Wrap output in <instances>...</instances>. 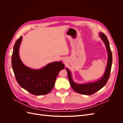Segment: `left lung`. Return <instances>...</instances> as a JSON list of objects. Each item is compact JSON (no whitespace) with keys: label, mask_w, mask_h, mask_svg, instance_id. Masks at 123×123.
I'll list each match as a JSON object with an SVG mask.
<instances>
[{"label":"left lung","mask_w":123,"mask_h":123,"mask_svg":"<svg viewBox=\"0 0 123 123\" xmlns=\"http://www.w3.org/2000/svg\"><path fill=\"white\" fill-rule=\"evenodd\" d=\"M99 36L101 37V39L105 43V46L108 51V62L106 69L105 71V74L100 80L95 81L94 83H91L86 84H77L73 82V81L71 78V73L70 71L66 69L68 73V79L70 81L71 86L73 90L80 94L84 95H92L94 93L99 90L103 87L105 86L107 84L108 80H109L110 76L111 66H112V52L110 48L109 41L107 39V36L104 34L103 33L100 32L99 33Z\"/></svg>","instance_id":"obj_1"}]
</instances>
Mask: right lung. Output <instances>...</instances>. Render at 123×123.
Listing matches in <instances>:
<instances>
[{
	"label": "right lung",
	"instance_id": "1",
	"mask_svg": "<svg viewBox=\"0 0 123 123\" xmlns=\"http://www.w3.org/2000/svg\"><path fill=\"white\" fill-rule=\"evenodd\" d=\"M23 37L15 43L12 56V66L16 80L20 86L35 95L47 94L52 90L59 71L64 69L61 62L50 63L43 68L34 70L25 66L19 55V47Z\"/></svg>",
	"mask_w": 123,
	"mask_h": 123
}]
</instances>
